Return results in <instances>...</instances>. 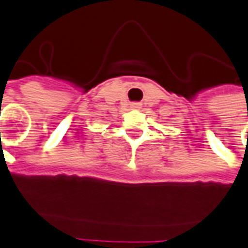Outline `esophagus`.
<instances>
[{
	"instance_id": "obj_1",
	"label": "esophagus",
	"mask_w": 248,
	"mask_h": 248,
	"mask_svg": "<svg viewBox=\"0 0 248 248\" xmlns=\"http://www.w3.org/2000/svg\"><path fill=\"white\" fill-rule=\"evenodd\" d=\"M132 108H140V102H133V104H130Z\"/></svg>"
}]
</instances>
